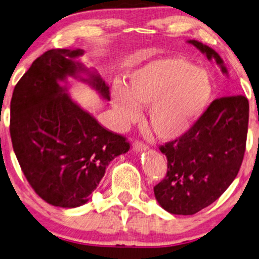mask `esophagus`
I'll use <instances>...</instances> for the list:
<instances>
[{
    "label": "esophagus",
    "instance_id": "1",
    "mask_svg": "<svg viewBox=\"0 0 259 259\" xmlns=\"http://www.w3.org/2000/svg\"><path fill=\"white\" fill-rule=\"evenodd\" d=\"M148 149V147L146 144H143L142 142H135L133 144V150L136 151V153H141V151H146Z\"/></svg>",
    "mask_w": 259,
    "mask_h": 259
}]
</instances>
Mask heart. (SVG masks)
I'll list each match as a JSON object with an SVG mask.
<instances>
[{
	"label": "heart",
	"instance_id": "1",
	"mask_svg": "<svg viewBox=\"0 0 259 259\" xmlns=\"http://www.w3.org/2000/svg\"><path fill=\"white\" fill-rule=\"evenodd\" d=\"M213 82L207 71L179 57L147 61L129 75L127 86L116 85L112 102L120 122H136L141 105L148 106V122L161 141L181 139L208 108Z\"/></svg>",
	"mask_w": 259,
	"mask_h": 259
}]
</instances>
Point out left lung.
<instances>
[{"label": "left lung", "mask_w": 259, "mask_h": 259, "mask_svg": "<svg viewBox=\"0 0 259 259\" xmlns=\"http://www.w3.org/2000/svg\"><path fill=\"white\" fill-rule=\"evenodd\" d=\"M215 61L229 75L214 50L188 40ZM249 124V101L230 96L211 103L193 129L181 139L160 147L168 161L167 175L154 187L163 209L171 214L191 215L214 202L229 188L242 165Z\"/></svg>", "instance_id": "obj_1"}]
</instances>
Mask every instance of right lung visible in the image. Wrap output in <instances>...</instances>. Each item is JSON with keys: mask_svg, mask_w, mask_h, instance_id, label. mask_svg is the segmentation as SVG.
Wrapping results in <instances>:
<instances>
[{"mask_svg": "<svg viewBox=\"0 0 259 259\" xmlns=\"http://www.w3.org/2000/svg\"><path fill=\"white\" fill-rule=\"evenodd\" d=\"M82 54L45 52L17 82L10 102V137L20 167L41 199L63 208L86 204L110 162L130 148L68 96L67 79L73 78L110 101V86L78 60Z\"/></svg>", "mask_w": 259, "mask_h": 259, "instance_id": "add662e5", "label": "right lung"}]
</instances>
